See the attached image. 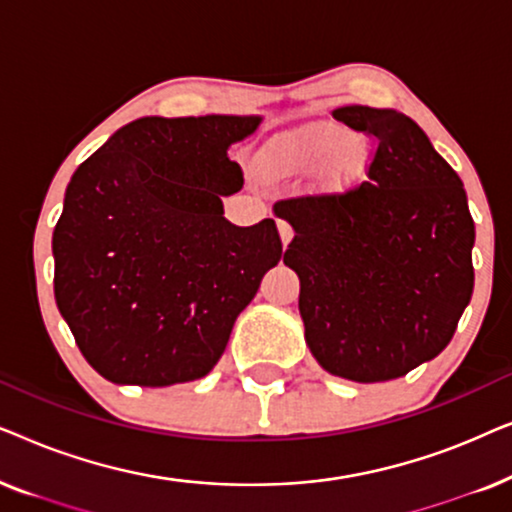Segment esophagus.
<instances>
[{
	"instance_id": "34e87169",
	"label": "esophagus",
	"mask_w": 512,
	"mask_h": 512,
	"mask_svg": "<svg viewBox=\"0 0 512 512\" xmlns=\"http://www.w3.org/2000/svg\"><path fill=\"white\" fill-rule=\"evenodd\" d=\"M277 228H279V237H282V244L286 247L293 237V228L286 221H277Z\"/></svg>"
}]
</instances>
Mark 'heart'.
Here are the masks:
<instances>
[{"instance_id": "1", "label": "heart", "mask_w": 512, "mask_h": 512, "mask_svg": "<svg viewBox=\"0 0 512 512\" xmlns=\"http://www.w3.org/2000/svg\"><path fill=\"white\" fill-rule=\"evenodd\" d=\"M317 166L319 191L345 193L366 174L368 146L347 137L340 125L312 121L270 139L258 156L256 170L265 181H279L303 177Z\"/></svg>"}]
</instances>
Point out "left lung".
<instances>
[{"label":"left lung","mask_w":512,"mask_h":512,"mask_svg":"<svg viewBox=\"0 0 512 512\" xmlns=\"http://www.w3.org/2000/svg\"><path fill=\"white\" fill-rule=\"evenodd\" d=\"M373 137L368 181L279 200L296 230L284 263L300 277L314 359L352 382H387L452 340L473 293V216L459 174L401 111L342 107Z\"/></svg>","instance_id":"obj_1"}]
</instances>
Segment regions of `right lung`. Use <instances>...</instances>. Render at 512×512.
<instances>
[{
  "label": "right lung",
  "mask_w": 512,
  "mask_h": 512,
  "mask_svg": "<svg viewBox=\"0 0 512 512\" xmlns=\"http://www.w3.org/2000/svg\"><path fill=\"white\" fill-rule=\"evenodd\" d=\"M258 116H146L79 165L53 233L55 303L104 380L205 377L282 258L277 223L223 219L242 188L228 146Z\"/></svg>",
  "instance_id": "obj_1"
}]
</instances>
